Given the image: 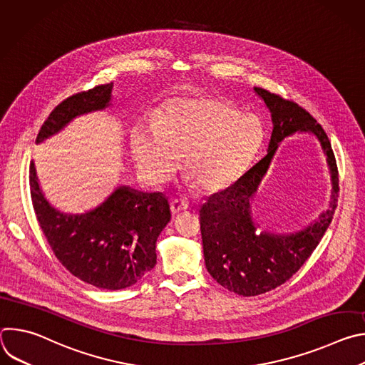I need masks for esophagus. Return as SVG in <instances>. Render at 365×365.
Instances as JSON below:
<instances>
[{
	"label": "esophagus",
	"mask_w": 365,
	"mask_h": 365,
	"mask_svg": "<svg viewBox=\"0 0 365 365\" xmlns=\"http://www.w3.org/2000/svg\"><path fill=\"white\" fill-rule=\"evenodd\" d=\"M170 210H172V214L176 215V214H179L182 211L189 210V202L185 200V199H175L170 203Z\"/></svg>",
	"instance_id": "obj_1"
}]
</instances>
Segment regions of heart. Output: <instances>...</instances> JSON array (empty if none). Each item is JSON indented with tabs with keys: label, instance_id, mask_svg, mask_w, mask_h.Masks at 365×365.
I'll return each instance as SVG.
<instances>
[{
	"label": "heart",
	"instance_id": "1",
	"mask_svg": "<svg viewBox=\"0 0 365 365\" xmlns=\"http://www.w3.org/2000/svg\"><path fill=\"white\" fill-rule=\"evenodd\" d=\"M264 143V127L225 99H175L155 121L135 127L131 147L141 178L159 186L173 178L179 158L203 192H218L240 179Z\"/></svg>",
	"mask_w": 365,
	"mask_h": 365
}]
</instances>
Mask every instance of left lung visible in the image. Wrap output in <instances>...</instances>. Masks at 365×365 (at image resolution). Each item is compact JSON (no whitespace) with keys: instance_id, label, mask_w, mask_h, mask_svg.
<instances>
[{"instance_id":"1","label":"left lung","mask_w":365,"mask_h":365,"mask_svg":"<svg viewBox=\"0 0 365 365\" xmlns=\"http://www.w3.org/2000/svg\"><path fill=\"white\" fill-rule=\"evenodd\" d=\"M254 91L272 113L273 133L267 154L232 186L212 195L199 211L207 272L222 287L247 297L282 286L304 264L332 221L339 192L336 160L321 124L294 101L258 86ZM296 130H310L322 141L331 170V210L315 225L290 236L255 232L249 215V199L265 174L278 143Z\"/></svg>"}]
</instances>
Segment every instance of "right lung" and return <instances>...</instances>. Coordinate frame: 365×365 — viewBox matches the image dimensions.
I'll list each match as a JSON object with an SVG mask.
<instances>
[{"instance_id":"obj_1","label":"right lung","mask_w":365,"mask_h":365,"mask_svg":"<svg viewBox=\"0 0 365 365\" xmlns=\"http://www.w3.org/2000/svg\"><path fill=\"white\" fill-rule=\"evenodd\" d=\"M113 82L73 93L43 123L37 143L62 130L76 115L102 110L111 101ZM30 195L38 225L56 258L79 280L106 290L135 284L155 266V241L170 221L163 193L118 187L96 210L65 215L51 207L38 187L34 163L29 170Z\"/></svg>"}]
</instances>
